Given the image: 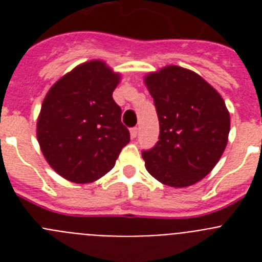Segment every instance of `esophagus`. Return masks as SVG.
<instances>
[{
  "label": "esophagus",
  "mask_w": 262,
  "mask_h": 262,
  "mask_svg": "<svg viewBox=\"0 0 262 262\" xmlns=\"http://www.w3.org/2000/svg\"><path fill=\"white\" fill-rule=\"evenodd\" d=\"M129 135H131V138H136L138 136V128L136 127H133V128L129 129Z\"/></svg>",
  "instance_id": "1"
}]
</instances>
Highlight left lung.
<instances>
[{
  "label": "left lung",
  "mask_w": 262,
  "mask_h": 262,
  "mask_svg": "<svg viewBox=\"0 0 262 262\" xmlns=\"http://www.w3.org/2000/svg\"><path fill=\"white\" fill-rule=\"evenodd\" d=\"M160 124L159 142L143 151L148 173L161 184L186 187L211 172L226 149L230 113L198 73L168 66L144 77Z\"/></svg>",
  "instance_id": "1"
}]
</instances>
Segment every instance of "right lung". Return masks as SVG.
Returning a JSON list of instances; mask_svg holds the SVG:
<instances>
[{
    "label": "right lung",
    "mask_w": 262,
    "mask_h": 262,
    "mask_svg": "<svg viewBox=\"0 0 262 262\" xmlns=\"http://www.w3.org/2000/svg\"><path fill=\"white\" fill-rule=\"evenodd\" d=\"M120 75L102 60L82 62L48 90L36 138L51 168L71 182H94L114 168L129 142L113 99Z\"/></svg>",
    "instance_id": "right-lung-1"
}]
</instances>
